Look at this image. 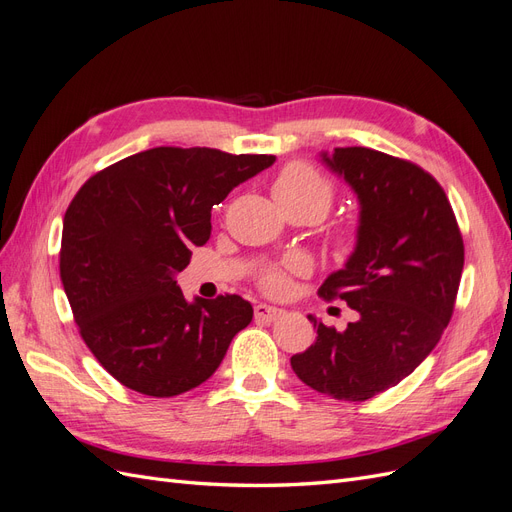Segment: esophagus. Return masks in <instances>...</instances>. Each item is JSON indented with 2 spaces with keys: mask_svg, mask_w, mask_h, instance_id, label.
<instances>
[{
  "mask_svg": "<svg viewBox=\"0 0 512 512\" xmlns=\"http://www.w3.org/2000/svg\"><path fill=\"white\" fill-rule=\"evenodd\" d=\"M254 316L256 320H262V322H273L282 316V309H277L273 305H265V303H258L254 307Z\"/></svg>",
  "mask_w": 512,
  "mask_h": 512,
  "instance_id": "1",
  "label": "esophagus"
}]
</instances>
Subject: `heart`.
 Segmentation results:
<instances>
[{
	"instance_id": "b5f03b06",
	"label": "heart",
	"mask_w": 512,
	"mask_h": 512,
	"mask_svg": "<svg viewBox=\"0 0 512 512\" xmlns=\"http://www.w3.org/2000/svg\"><path fill=\"white\" fill-rule=\"evenodd\" d=\"M273 196L282 205L286 213L309 211L320 215L327 213L335 200V185L333 181L318 170L314 164L307 162H290L280 170V175L273 181ZM356 243L354 230L337 228L333 232V245L339 252L352 250ZM305 265L301 260L292 258L282 267H269L260 273V288L273 297L288 292L290 275L303 273Z\"/></svg>"
}]
</instances>
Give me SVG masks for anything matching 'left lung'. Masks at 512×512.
I'll return each mask as SVG.
<instances>
[{
    "label": "left lung",
    "mask_w": 512,
    "mask_h": 512,
    "mask_svg": "<svg viewBox=\"0 0 512 512\" xmlns=\"http://www.w3.org/2000/svg\"><path fill=\"white\" fill-rule=\"evenodd\" d=\"M322 160L361 205L356 247L318 294L346 301L359 318L346 331L314 316L316 342L290 365L309 389L365 401L421 365L451 322L463 271V239L442 185L427 170L367 147H337Z\"/></svg>",
    "instance_id": "1"
}]
</instances>
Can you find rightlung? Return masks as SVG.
I'll use <instances>...</instances> for the list:
<instances>
[{"mask_svg":"<svg viewBox=\"0 0 512 512\" xmlns=\"http://www.w3.org/2000/svg\"><path fill=\"white\" fill-rule=\"evenodd\" d=\"M275 156L153 147L89 177L64 215L59 275L83 342L117 382L175 397L213 376L254 309L188 303L175 275L211 235V209Z\"/></svg>","mask_w":512,"mask_h":512,"instance_id":"add662e5","label":"right lung"}]
</instances>
